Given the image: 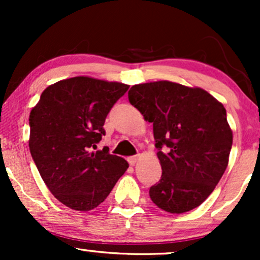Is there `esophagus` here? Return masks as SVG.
<instances>
[{
    "label": "esophagus",
    "mask_w": 260,
    "mask_h": 260,
    "mask_svg": "<svg viewBox=\"0 0 260 260\" xmlns=\"http://www.w3.org/2000/svg\"><path fill=\"white\" fill-rule=\"evenodd\" d=\"M139 160V155H136V156L128 157V162H129L131 166H134L137 164V161Z\"/></svg>",
    "instance_id": "obj_1"
}]
</instances>
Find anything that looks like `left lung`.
<instances>
[{
  "mask_svg": "<svg viewBox=\"0 0 260 260\" xmlns=\"http://www.w3.org/2000/svg\"><path fill=\"white\" fill-rule=\"evenodd\" d=\"M128 100L153 123L162 175L149 190L151 201L171 214L199 207L229 165L232 129L225 107L204 89L169 80L133 85Z\"/></svg>",
  "mask_w": 260,
  "mask_h": 260,
  "instance_id": "left-lung-1",
  "label": "left lung"
}]
</instances>
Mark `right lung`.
<instances>
[{"label":"right lung","mask_w":260,"mask_h":260,"mask_svg":"<svg viewBox=\"0 0 260 260\" xmlns=\"http://www.w3.org/2000/svg\"><path fill=\"white\" fill-rule=\"evenodd\" d=\"M129 88L78 76L47 86L29 116V149L53 197L77 211L96 208L110 194L128 162L109 150L94 151L105 134L113 104Z\"/></svg>","instance_id":"1"}]
</instances>
